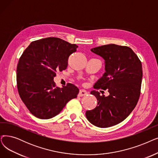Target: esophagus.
Masks as SVG:
<instances>
[{
    "mask_svg": "<svg viewBox=\"0 0 158 158\" xmlns=\"http://www.w3.org/2000/svg\"><path fill=\"white\" fill-rule=\"evenodd\" d=\"M88 94V92L86 90H84V89H81V90H79V92L78 94L79 97H83V96H85Z\"/></svg>",
    "mask_w": 158,
    "mask_h": 158,
    "instance_id": "1",
    "label": "esophagus"
}]
</instances>
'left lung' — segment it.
Instances as JSON below:
<instances>
[{
	"instance_id": "left-lung-1",
	"label": "left lung",
	"mask_w": 158,
	"mask_h": 158,
	"mask_svg": "<svg viewBox=\"0 0 158 158\" xmlns=\"http://www.w3.org/2000/svg\"><path fill=\"white\" fill-rule=\"evenodd\" d=\"M91 51L105 60V70L95 84L96 90H107L109 95L92 91L98 105L86 112L92 125L100 128L115 125L125 120L138 103L143 77L141 60L130 48L114 44L94 48Z\"/></svg>"
}]
</instances>
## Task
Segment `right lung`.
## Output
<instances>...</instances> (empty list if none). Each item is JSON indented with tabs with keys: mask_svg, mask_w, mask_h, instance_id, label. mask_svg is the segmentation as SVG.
<instances>
[{
	"mask_svg": "<svg viewBox=\"0 0 158 158\" xmlns=\"http://www.w3.org/2000/svg\"><path fill=\"white\" fill-rule=\"evenodd\" d=\"M77 47L57 37H48L33 41L20 56L17 68L19 94L36 118H52L77 98V86L67 83L57 87L53 78L57 71L66 69L68 57Z\"/></svg>",
	"mask_w": 158,
	"mask_h": 158,
	"instance_id": "right-lung-1",
	"label": "right lung"
}]
</instances>
